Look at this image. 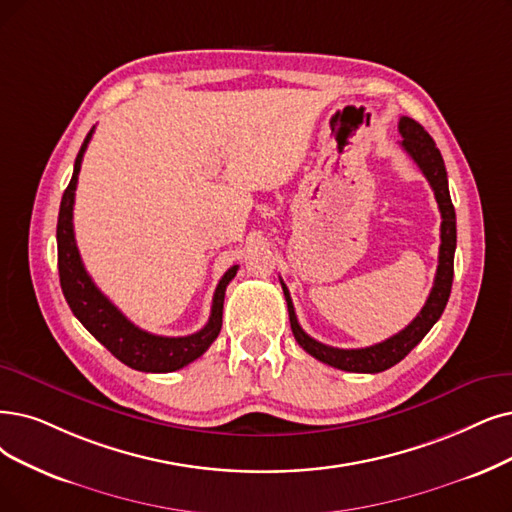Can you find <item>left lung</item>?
<instances>
[{
    "mask_svg": "<svg viewBox=\"0 0 512 512\" xmlns=\"http://www.w3.org/2000/svg\"><path fill=\"white\" fill-rule=\"evenodd\" d=\"M399 132L403 136L401 147L418 163V168L426 176L428 185L433 187L435 199L439 203V212H441V245H439L437 275H435L433 290H431V294H428L422 311L416 315V319L407 327H403L399 334L391 336L384 342L365 346V349H336V346H327L323 342H317L315 338H311L302 330L298 319H296V313H294L290 292H288V288H285V283L281 281L283 296H285V302H288L290 325H292L296 342L315 359L332 365V367H338V370H344V372L378 374V372L388 370V367H393L395 363H399L428 332H431V327L439 321V317L445 309V304L449 300V292H452L454 252H456V212H454L452 197H449L445 163L435 145V140L418 124V121H414L410 117H401Z\"/></svg>",
    "mask_w": 512,
    "mask_h": 512,
    "instance_id": "left-lung-1",
    "label": "left lung"
}]
</instances>
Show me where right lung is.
<instances>
[{
  "label": "right lung",
  "instance_id": "add662e5",
  "mask_svg": "<svg viewBox=\"0 0 512 512\" xmlns=\"http://www.w3.org/2000/svg\"><path fill=\"white\" fill-rule=\"evenodd\" d=\"M94 128L88 132L84 145H81L69 187L63 193L56 224V243H58V275H60V288L71 306L73 315L81 321V325L102 344L107 346L111 355H115L121 363H126L132 370L138 372H151V374H166L176 372L180 367L189 365L197 357H201L210 349V344L218 338L222 327V304L224 292H227L229 281L237 275V264L222 275L216 285L214 300H212V313L208 323L201 327L199 332L191 336H155L134 325L117 306L102 294L88 271L81 262L75 233H73V203H75V189H77V176L81 170V159L88 149V142L92 138Z\"/></svg>",
  "mask_w": 512,
  "mask_h": 512
}]
</instances>
